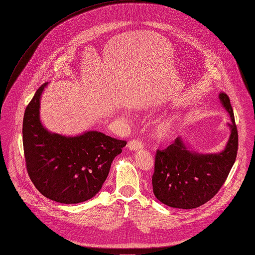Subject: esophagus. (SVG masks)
Listing matches in <instances>:
<instances>
[{
  "instance_id": "esophagus-1",
  "label": "esophagus",
  "mask_w": 255,
  "mask_h": 255,
  "mask_svg": "<svg viewBox=\"0 0 255 255\" xmlns=\"http://www.w3.org/2000/svg\"><path fill=\"white\" fill-rule=\"evenodd\" d=\"M128 148L131 151H138L143 149V144L138 140H132L128 143Z\"/></svg>"
}]
</instances>
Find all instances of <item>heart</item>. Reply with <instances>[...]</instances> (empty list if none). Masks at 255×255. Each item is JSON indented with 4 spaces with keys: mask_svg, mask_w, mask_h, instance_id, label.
Segmentation results:
<instances>
[{
    "mask_svg": "<svg viewBox=\"0 0 255 255\" xmlns=\"http://www.w3.org/2000/svg\"><path fill=\"white\" fill-rule=\"evenodd\" d=\"M175 119L172 117L166 118L162 121H160L155 129H154V135L157 139L160 140H166L168 138H170L172 134L175 131Z\"/></svg>",
    "mask_w": 255,
    "mask_h": 255,
    "instance_id": "heart-1",
    "label": "heart"
}]
</instances>
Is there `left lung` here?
Wrapping results in <instances>:
<instances>
[{
    "label": "left lung",
    "instance_id": "1",
    "mask_svg": "<svg viewBox=\"0 0 255 255\" xmlns=\"http://www.w3.org/2000/svg\"><path fill=\"white\" fill-rule=\"evenodd\" d=\"M230 116V135L218 153H198L186 140L177 137L173 144L157 150L152 176L153 193L163 204L173 208L192 209L209 201L225 182L237 154L238 134L230 100L218 95Z\"/></svg>",
    "mask_w": 255,
    "mask_h": 255
}]
</instances>
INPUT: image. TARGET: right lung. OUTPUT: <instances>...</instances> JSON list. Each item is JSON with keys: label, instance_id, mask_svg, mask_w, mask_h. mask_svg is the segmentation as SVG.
Wrapping results in <instances>:
<instances>
[{"label": "right lung", "instance_id": "add662e5", "mask_svg": "<svg viewBox=\"0 0 255 255\" xmlns=\"http://www.w3.org/2000/svg\"><path fill=\"white\" fill-rule=\"evenodd\" d=\"M43 84L26 108L23 145L29 176L47 198L76 204L94 197L102 188L114 158L126 141L99 131L65 136L46 129L40 119Z\"/></svg>", "mask_w": 255, "mask_h": 255}]
</instances>
